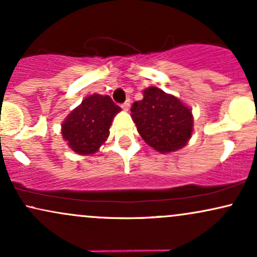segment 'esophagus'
Here are the masks:
<instances>
[{
	"mask_svg": "<svg viewBox=\"0 0 257 257\" xmlns=\"http://www.w3.org/2000/svg\"><path fill=\"white\" fill-rule=\"evenodd\" d=\"M129 107H131V99H128L126 101L124 102V104H122V108L124 111H128Z\"/></svg>",
	"mask_w": 257,
	"mask_h": 257,
	"instance_id": "obj_1",
	"label": "esophagus"
}]
</instances>
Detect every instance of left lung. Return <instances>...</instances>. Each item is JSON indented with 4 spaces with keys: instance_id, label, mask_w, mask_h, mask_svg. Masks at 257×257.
<instances>
[{
    "instance_id": "8db88e82",
    "label": "left lung",
    "mask_w": 257,
    "mask_h": 257,
    "mask_svg": "<svg viewBox=\"0 0 257 257\" xmlns=\"http://www.w3.org/2000/svg\"><path fill=\"white\" fill-rule=\"evenodd\" d=\"M131 111L139 134L147 145L161 153L182 149L192 135L191 108L159 88H146L144 99L135 101Z\"/></svg>"
}]
</instances>
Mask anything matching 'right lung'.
I'll return each mask as SVG.
<instances>
[{
  "label": "right lung",
  "instance_id": "right-lung-1",
  "mask_svg": "<svg viewBox=\"0 0 257 257\" xmlns=\"http://www.w3.org/2000/svg\"><path fill=\"white\" fill-rule=\"evenodd\" d=\"M119 111L108 95L87 96L61 124L64 140L78 155L95 153L107 140L112 119Z\"/></svg>",
  "mask_w": 257,
  "mask_h": 257
}]
</instances>
